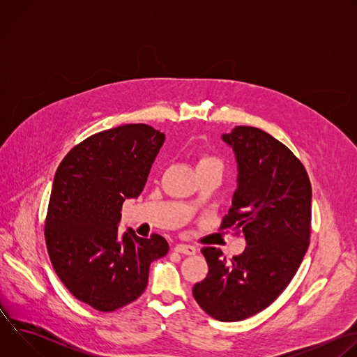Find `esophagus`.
Returning <instances> with one entry per match:
<instances>
[{
  "label": "esophagus",
  "instance_id": "34e87169",
  "mask_svg": "<svg viewBox=\"0 0 357 357\" xmlns=\"http://www.w3.org/2000/svg\"><path fill=\"white\" fill-rule=\"evenodd\" d=\"M175 251L181 252V254H186V256H193V254L196 252V248L189 244H176Z\"/></svg>",
  "mask_w": 357,
  "mask_h": 357
}]
</instances>
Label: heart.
<instances>
[{
    "mask_svg": "<svg viewBox=\"0 0 357 357\" xmlns=\"http://www.w3.org/2000/svg\"><path fill=\"white\" fill-rule=\"evenodd\" d=\"M219 171L223 172V162L216 155L208 154V152H203L197 158V171Z\"/></svg>",
    "mask_w": 357,
    "mask_h": 357,
    "instance_id": "b5f03b06",
    "label": "heart"
}]
</instances>
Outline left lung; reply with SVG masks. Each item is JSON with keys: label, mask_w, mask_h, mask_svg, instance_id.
Returning <instances> with one entry per match:
<instances>
[{"label": "left lung", "mask_w": 357, "mask_h": 357, "mask_svg": "<svg viewBox=\"0 0 357 357\" xmlns=\"http://www.w3.org/2000/svg\"><path fill=\"white\" fill-rule=\"evenodd\" d=\"M223 139L236 152L238 188L219 230L244 233L247 245L229 261L203 247L209 273L192 292L209 317L236 322L270 307L298 271L310 247L312 188L302 162L268 132L237 126Z\"/></svg>", "instance_id": "8db88e82"}]
</instances>
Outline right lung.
<instances>
[{
    "label": "right lung",
    "mask_w": 357,
    "mask_h": 357,
    "mask_svg": "<svg viewBox=\"0 0 357 357\" xmlns=\"http://www.w3.org/2000/svg\"><path fill=\"white\" fill-rule=\"evenodd\" d=\"M165 134L126 124L75 145L55 174L45 218V243L69 292L101 312L135 301L146 288L149 264L164 257L160 234H119L123 202L142 192Z\"/></svg>",
    "instance_id": "obj_1"
}]
</instances>
